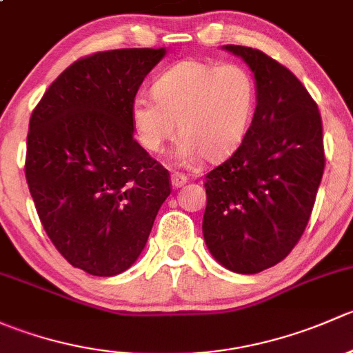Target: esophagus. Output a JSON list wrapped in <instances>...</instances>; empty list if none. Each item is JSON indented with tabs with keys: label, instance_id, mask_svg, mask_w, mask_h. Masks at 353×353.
Masks as SVG:
<instances>
[{
	"label": "esophagus",
	"instance_id": "esophagus-1",
	"mask_svg": "<svg viewBox=\"0 0 353 353\" xmlns=\"http://www.w3.org/2000/svg\"><path fill=\"white\" fill-rule=\"evenodd\" d=\"M170 183H172L174 188H183L188 183V176H184L183 172H174L170 176Z\"/></svg>",
	"mask_w": 353,
	"mask_h": 353
}]
</instances>
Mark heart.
<instances>
[{
	"label": "heart",
	"mask_w": 353,
	"mask_h": 353,
	"mask_svg": "<svg viewBox=\"0 0 353 353\" xmlns=\"http://www.w3.org/2000/svg\"><path fill=\"white\" fill-rule=\"evenodd\" d=\"M152 95H137L130 121L138 143L150 154H162L181 134L176 157L199 155L216 162L232 155L248 134L256 109V83L244 66L203 61L177 63L163 71Z\"/></svg>",
	"instance_id": "1"
}]
</instances>
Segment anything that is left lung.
Wrapping results in <instances>:
<instances>
[{
    "label": "left lung",
    "mask_w": 353,
    "mask_h": 353,
    "mask_svg": "<svg viewBox=\"0 0 353 353\" xmlns=\"http://www.w3.org/2000/svg\"><path fill=\"white\" fill-rule=\"evenodd\" d=\"M251 68L256 109L232 157L206 174L203 237L227 270L254 275L287 258L307 227L325 172L318 105L265 52L223 46Z\"/></svg>",
    "instance_id": "1"
}]
</instances>
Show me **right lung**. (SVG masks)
<instances>
[{"label": "right lung", "instance_id": "1", "mask_svg": "<svg viewBox=\"0 0 353 353\" xmlns=\"http://www.w3.org/2000/svg\"><path fill=\"white\" fill-rule=\"evenodd\" d=\"M160 49L95 52L68 66L28 124L25 177L63 258L95 276L126 272L147 244L170 176L134 140L130 104Z\"/></svg>", "mask_w": 353, "mask_h": 353}]
</instances>
